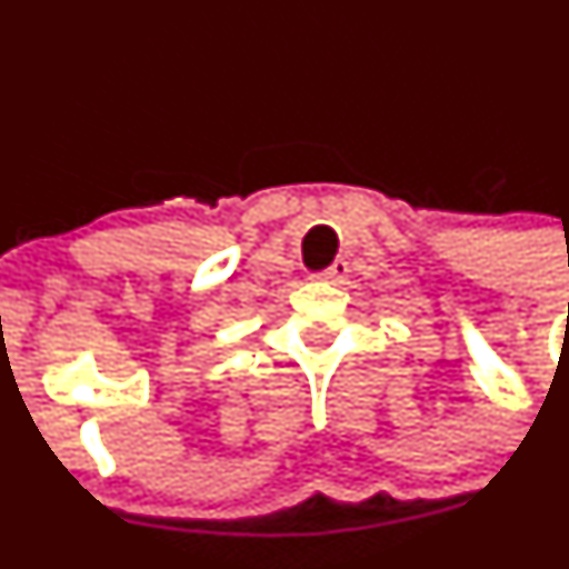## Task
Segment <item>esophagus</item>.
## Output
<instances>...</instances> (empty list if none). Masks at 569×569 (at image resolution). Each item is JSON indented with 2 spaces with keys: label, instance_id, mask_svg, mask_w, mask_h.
Wrapping results in <instances>:
<instances>
[{
  "label": "esophagus",
  "instance_id": "esophagus-1",
  "mask_svg": "<svg viewBox=\"0 0 569 569\" xmlns=\"http://www.w3.org/2000/svg\"><path fill=\"white\" fill-rule=\"evenodd\" d=\"M347 273H350V266H347L345 260H336L331 268H326L322 273H317V279H322V282H331V284H341L345 282Z\"/></svg>",
  "mask_w": 569,
  "mask_h": 569
}]
</instances>
